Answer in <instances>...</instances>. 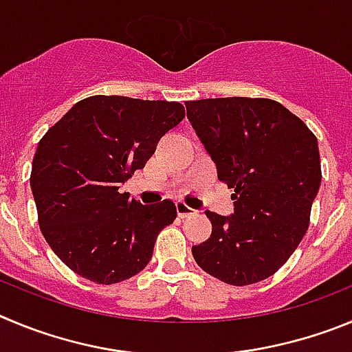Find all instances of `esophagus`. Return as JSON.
I'll list each match as a JSON object with an SVG mask.
<instances>
[{"instance_id":"obj_1","label":"esophagus","mask_w":352,"mask_h":352,"mask_svg":"<svg viewBox=\"0 0 352 352\" xmlns=\"http://www.w3.org/2000/svg\"><path fill=\"white\" fill-rule=\"evenodd\" d=\"M177 214H179V217H182V219H186V217H189V215L196 214L195 210H192L191 207H188L186 204H182V201H179L177 204Z\"/></svg>"}]
</instances>
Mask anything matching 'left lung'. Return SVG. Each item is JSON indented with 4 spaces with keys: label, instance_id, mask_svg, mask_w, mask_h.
<instances>
[{
    "label": "left lung",
    "instance_id": "obj_1",
    "mask_svg": "<svg viewBox=\"0 0 352 352\" xmlns=\"http://www.w3.org/2000/svg\"><path fill=\"white\" fill-rule=\"evenodd\" d=\"M188 119L233 188V214L205 212L210 239L192 258L212 277L247 286L274 275L302 242L321 186L318 140L278 101L210 98L186 101Z\"/></svg>",
    "mask_w": 352,
    "mask_h": 352
}]
</instances>
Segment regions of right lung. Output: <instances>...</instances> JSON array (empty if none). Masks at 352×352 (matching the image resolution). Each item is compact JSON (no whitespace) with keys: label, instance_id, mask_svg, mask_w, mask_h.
<instances>
[{"label":"right lung","instance_id":"1","mask_svg":"<svg viewBox=\"0 0 352 352\" xmlns=\"http://www.w3.org/2000/svg\"><path fill=\"white\" fill-rule=\"evenodd\" d=\"M182 119L177 101L98 94L75 103L40 140L30 179L38 223L75 274L116 284L147 267L177 207L172 199L142 205L119 189Z\"/></svg>","mask_w":352,"mask_h":352}]
</instances>
